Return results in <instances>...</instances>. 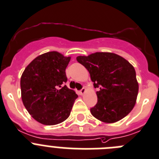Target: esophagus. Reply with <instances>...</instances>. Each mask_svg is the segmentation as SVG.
Segmentation results:
<instances>
[{
    "label": "esophagus",
    "instance_id": "obj_1",
    "mask_svg": "<svg viewBox=\"0 0 159 159\" xmlns=\"http://www.w3.org/2000/svg\"><path fill=\"white\" fill-rule=\"evenodd\" d=\"M85 92H86V88H85V87H83V88L79 91V93L80 95H84V93H85Z\"/></svg>",
    "mask_w": 159,
    "mask_h": 159
}]
</instances>
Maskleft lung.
Listing matches in <instances>:
<instances>
[{"instance_id":"obj_1","label":"left lung","mask_w":159,"mask_h":159,"mask_svg":"<svg viewBox=\"0 0 159 159\" xmlns=\"http://www.w3.org/2000/svg\"><path fill=\"white\" fill-rule=\"evenodd\" d=\"M77 61L89 72L96 92L97 103L90 111L105 123H115L128 115L134 107L139 90L133 65L112 52L79 56Z\"/></svg>"}]
</instances>
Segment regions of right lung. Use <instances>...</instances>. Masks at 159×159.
Wrapping results in <instances>:
<instances>
[{
  "label": "right lung",
  "instance_id": "obj_1",
  "mask_svg": "<svg viewBox=\"0 0 159 159\" xmlns=\"http://www.w3.org/2000/svg\"><path fill=\"white\" fill-rule=\"evenodd\" d=\"M70 60L58 52H48L35 58L20 79L23 105L34 119L54 125L70 116L78 95L63 84L66 68Z\"/></svg>",
  "mask_w": 159,
  "mask_h": 159
}]
</instances>
